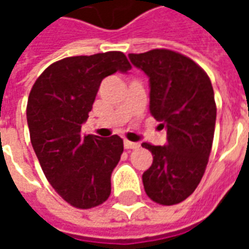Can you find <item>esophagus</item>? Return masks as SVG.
Listing matches in <instances>:
<instances>
[{
  "instance_id": "obj_1",
  "label": "esophagus",
  "mask_w": 249,
  "mask_h": 249,
  "mask_svg": "<svg viewBox=\"0 0 249 249\" xmlns=\"http://www.w3.org/2000/svg\"><path fill=\"white\" fill-rule=\"evenodd\" d=\"M124 146H125V149H137V148L140 146V144H137V142H132V141L125 140L124 141Z\"/></svg>"
}]
</instances>
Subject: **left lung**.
Returning a JSON list of instances; mask_svg holds the SVG:
<instances>
[{
  "mask_svg": "<svg viewBox=\"0 0 249 249\" xmlns=\"http://www.w3.org/2000/svg\"><path fill=\"white\" fill-rule=\"evenodd\" d=\"M149 77V110L167 128V145L142 142L153 162L142 175L151 200L162 205L184 201L197 188L213 142L216 104L203 68L169 49L129 54Z\"/></svg>",
  "mask_w": 249,
  "mask_h": 249,
  "instance_id": "obj_1",
  "label": "left lung"
}]
</instances>
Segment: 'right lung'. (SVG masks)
Wrapping results in <instances>:
<instances>
[{
	"mask_svg": "<svg viewBox=\"0 0 249 249\" xmlns=\"http://www.w3.org/2000/svg\"><path fill=\"white\" fill-rule=\"evenodd\" d=\"M130 68L121 52L66 57L48 66L30 90L26 119L36 156L54 191L76 208L97 207L110 195L123 139L82 136L81 125L104 78Z\"/></svg>",
	"mask_w": 249,
	"mask_h": 249,
	"instance_id": "add662e5",
	"label": "right lung"
}]
</instances>
